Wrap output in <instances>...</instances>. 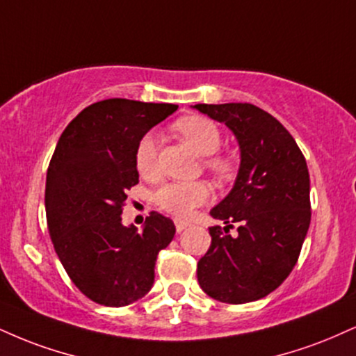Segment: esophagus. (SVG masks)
Returning <instances> with one entry per match:
<instances>
[{"mask_svg": "<svg viewBox=\"0 0 356 356\" xmlns=\"http://www.w3.org/2000/svg\"><path fill=\"white\" fill-rule=\"evenodd\" d=\"M174 224H175V230H177V232H182V230H186L187 227H191L189 222H186V220H179V219H175V220H174Z\"/></svg>", "mask_w": 356, "mask_h": 356, "instance_id": "34e87169", "label": "esophagus"}]
</instances>
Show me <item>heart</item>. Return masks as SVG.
<instances>
[{
  "mask_svg": "<svg viewBox=\"0 0 356 356\" xmlns=\"http://www.w3.org/2000/svg\"><path fill=\"white\" fill-rule=\"evenodd\" d=\"M174 129L186 144H189L192 151L199 156L209 157L216 154L220 147V131L209 119L200 115H189L179 119L174 124ZM205 165L220 181L230 179L235 172L232 161L224 157H209ZM157 167V144L154 134H145L139 140L136 149V169L144 177H149L156 172ZM211 199V189L204 182H169L164 184L156 192V202L164 211L174 213L177 217H189L197 207L204 205Z\"/></svg>",
  "mask_w": 356,
  "mask_h": 356,
  "instance_id": "1",
  "label": "heart"
}]
</instances>
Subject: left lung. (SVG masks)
Segmentation results:
<instances>
[{"label": "left lung", "mask_w": 356, "mask_h": 356, "mask_svg": "<svg viewBox=\"0 0 356 356\" xmlns=\"http://www.w3.org/2000/svg\"><path fill=\"white\" fill-rule=\"evenodd\" d=\"M225 124L241 151L234 187L216 207L211 248L197 265V280L209 297L247 303L267 297L289 277L310 225V175L290 132L273 115L247 102L195 104ZM234 221L238 235L226 234Z\"/></svg>", "instance_id": "obj_1"}]
</instances>
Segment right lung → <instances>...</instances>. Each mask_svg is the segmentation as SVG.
<instances>
[{
	"instance_id": "add662e5",
	"label": "right lung",
	"mask_w": 356,
	"mask_h": 356,
	"mask_svg": "<svg viewBox=\"0 0 356 356\" xmlns=\"http://www.w3.org/2000/svg\"><path fill=\"white\" fill-rule=\"evenodd\" d=\"M177 109L106 99L81 111L59 137L46 175L51 241L64 270L92 302L126 307L154 284L157 254L172 242L174 222L151 212L137 230L122 224L126 192L139 182L136 149Z\"/></svg>"
}]
</instances>
